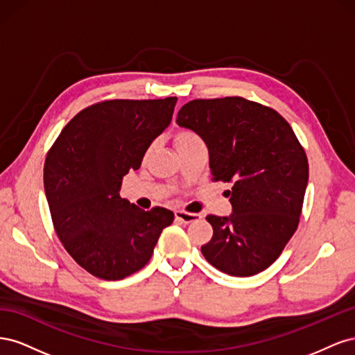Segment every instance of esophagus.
<instances>
[{
	"mask_svg": "<svg viewBox=\"0 0 355 355\" xmlns=\"http://www.w3.org/2000/svg\"><path fill=\"white\" fill-rule=\"evenodd\" d=\"M175 216L182 223H191V222L201 219V214H198V213H189V211H184V210H178L175 213Z\"/></svg>",
	"mask_w": 355,
	"mask_h": 355,
	"instance_id": "1",
	"label": "esophagus"
}]
</instances>
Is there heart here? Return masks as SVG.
<instances>
[{
  "instance_id": "b5f03b06",
  "label": "heart",
  "mask_w": 355,
  "mask_h": 355,
  "mask_svg": "<svg viewBox=\"0 0 355 355\" xmlns=\"http://www.w3.org/2000/svg\"><path fill=\"white\" fill-rule=\"evenodd\" d=\"M173 144L180 154L187 151V149H189L191 146L201 144V139L192 130H188V128H180V130H178L173 135ZM149 151H151V148L148 149L146 154H149Z\"/></svg>"
}]
</instances>
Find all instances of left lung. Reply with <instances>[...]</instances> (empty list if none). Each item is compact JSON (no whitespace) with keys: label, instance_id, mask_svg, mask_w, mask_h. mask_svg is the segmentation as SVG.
<instances>
[{"label":"left lung","instance_id":"obj_1","mask_svg":"<svg viewBox=\"0 0 355 355\" xmlns=\"http://www.w3.org/2000/svg\"><path fill=\"white\" fill-rule=\"evenodd\" d=\"M176 123L207 145L211 179L232 184L231 216L206 218L213 237L202 256L228 275L259 274L297 230L308 184L302 145L277 111L239 96L191 101Z\"/></svg>","mask_w":355,"mask_h":355}]
</instances>
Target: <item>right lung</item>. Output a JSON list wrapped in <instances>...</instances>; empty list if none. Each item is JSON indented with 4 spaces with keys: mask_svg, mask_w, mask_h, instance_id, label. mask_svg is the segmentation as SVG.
<instances>
[{
    "mask_svg": "<svg viewBox=\"0 0 355 355\" xmlns=\"http://www.w3.org/2000/svg\"><path fill=\"white\" fill-rule=\"evenodd\" d=\"M176 102L115 99L87 106L47 154L44 189L53 227L72 259L102 280L142 270L175 219L163 207L139 209L120 197V188L170 124Z\"/></svg>",
    "mask_w": 355,
    "mask_h": 355,
    "instance_id": "1",
    "label": "right lung"
}]
</instances>
